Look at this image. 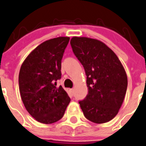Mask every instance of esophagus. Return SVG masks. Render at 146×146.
Segmentation results:
<instances>
[{"label": "esophagus", "instance_id": "1", "mask_svg": "<svg viewBox=\"0 0 146 146\" xmlns=\"http://www.w3.org/2000/svg\"><path fill=\"white\" fill-rule=\"evenodd\" d=\"M70 93H71V94L73 95V92H74V88H71V89H70Z\"/></svg>", "mask_w": 146, "mask_h": 146}]
</instances>
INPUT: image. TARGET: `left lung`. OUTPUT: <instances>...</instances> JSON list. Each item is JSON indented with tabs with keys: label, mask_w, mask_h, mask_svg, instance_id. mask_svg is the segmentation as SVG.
<instances>
[{
	"label": "left lung",
	"mask_w": 146,
	"mask_h": 146,
	"mask_svg": "<svg viewBox=\"0 0 146 146\" xmlns=\"http://www.w3.org/2000/svg\"><path fill=\"white\" fill-rule=\"evenodd\" d=\"M70 44L87 76L88 94L79 102L84 116L96 124L111 120L122 106L127 87L123 65L116 54L98 39L73 36Z\"/></svg>",
	"instance_id": "1"
}]
</instances>
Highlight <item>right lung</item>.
Listing matches in <instances>:
<instances>
[{"instance_id":"obj_1","label":"right lung","mask_w":146,"mask_h":146,"mask_svg":"<svg viewBox=\"0 0 146 146\" xmlns=\"http://www.w3.org/2000/svg\"><path fill=\"white\" fill-rule=\"evenodd\" d=\"M70 37L59 36L39 44L27 57L19 75V92L26 110L43 124L58 122L70 102L57 82L61 78V60Z\"/></svg>"}]
</instances>
